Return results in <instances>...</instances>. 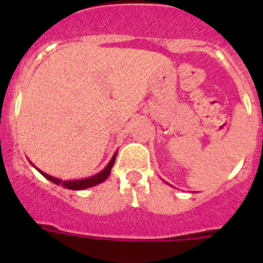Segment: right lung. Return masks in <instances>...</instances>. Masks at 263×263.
<instances>
[{"label": "right lung", "instance_id": "1", "mask_svg": "<svg viewBox=\"0 0 263 263\" xmlns=\"http://www.w3.org/2000/svg\"><path fill=\"white\" fill-rule=\"evenodd\" d=\"M116 155H117V153H116V154L111 157L110 162H109L108 166H106L103 171H100L99 174H96V175H93V176H89V178H85V179H79V180H62V179L53 178V176L43 173V171H41V170H38V168L36 170H38L39 173L45 176L46 179H48L50 182L55 183V184H58V185H63L64 188H68V190H75V191H79V190H85V188L93 187V185L103 183L104 180H105V179L110 175V170H111V167H113V164H115Z\"/></svg>", "mask_w": 263, "mask_h": 263}]
</instances>
